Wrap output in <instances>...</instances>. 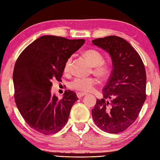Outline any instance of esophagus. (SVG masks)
Returning a JSON list of instances; mask_svg holds the SVG:
<instances>
[{"instance_id": "obj_1", "label": "esophagus", "mask_w": 160, "mask_h": 160, "mask_svg": "<svg viewBox=\"0 0 160 160\" xmlns=\"http://www.w3.org/2000/svg\"><path fill=\"white\" fill-rule=\"evenodd\" d=\"M86 93H80V92H78V93H77V96H78V98H82V96H84V95H85Z\"/></svg>"}]
</instances>
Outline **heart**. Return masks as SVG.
<instances>
[{"mask_svg":"<svg viewBox=\"0 0 160 160\" xmlns=\"http://www.w3.org/2000/svg\"><path fill=\"white\" fill-rule=\"evenodd\" d=\"M84 55L93 66V73L101 78H108L111 72L110 67L104 62V58L101 52L94 49L84 51ZM73 57L68 58L64 66L65 73H69L71 69ZM97 80L94 78H76L71 81L70 88L80 92H89L93 90L97 84Z\"/></svg>","mask_w":160,"mask_h":160,"instance_id":"heart-1","label":"heart"}]
</instances>
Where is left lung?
<instances>
[{
	"label": "left lung",
	"instance_id": "8db88e82",
	"mask_svg": "<svg viewBox=\"0 0 160 160\" xmlns=\"http://www.w3.org/2000/svg\"><path fill=\"white\" fill-rule=\"evenodd\" d=\"M109 53L113 69L92 110L95 123L104 132L117 134L130 127L146 99V74L142 58L127 41L108 36L92 41ZM107 99H110L109 102Z\"/></svg>",
	"mask_w": 160,
	"mask_h": 160
}]
</instances>
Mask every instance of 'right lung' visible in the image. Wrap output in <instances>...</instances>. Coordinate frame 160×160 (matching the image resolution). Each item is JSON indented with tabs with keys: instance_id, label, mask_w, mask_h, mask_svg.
<instances>
[{
	"instance_id": "1",
	"label": "right lung",
	"mask_w": 160,
	"mask_h": 160,
	"mask_svg": "<svg viewBox=\"0 0 160 160\" xmlns=\"http://www.w3.org/2000/svg\"><path fill=\"white\" fill-rule=\"evenodd\" d=\"M84 42L45 35L18 56L13 72L14 101L22 117L33 130L52 134L67 123L77 95L66 90L62 99L52 96V81H61L66 62Z\"/></svg>"
}]
</instances>
